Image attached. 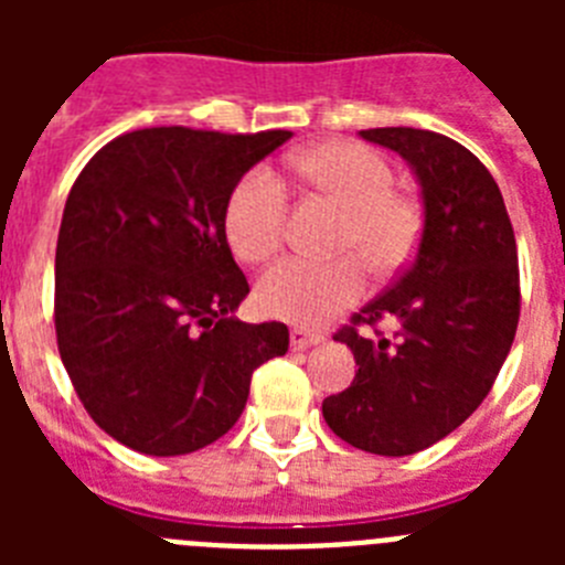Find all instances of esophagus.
I'll return each mask as SVG.
<instances>
[{
	"mask_svg": "<svg viewBox=\"0 0 565 565\" xmlns=\"http://www.w3.org/2000/svg\"><path fill=\"white\" fill-rule=\"evenodd\" d=\"M322 342V333L308 331V328H291V348L294 351H302V348H311V344Z\"/></svg>",
	"mask_w": 565,
	"mask_h": 565,
	"instance_id": "esophagus-1",
	"label": "esophagus"
}]
</instances>
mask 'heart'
I'll list each match as a JSON object with an SVG mask.
<instances>
[{"label":"heart","instance_id":"1","mask_svg":"<svg viewBox=\"0 0 565 565\" xmlns=\"http://www.w3.org/2000/svg\"><path fill=\"white\" fill-rule=\"evenodd\" d=\"M311 186L344 209L339 248L356 252L379 277L411 263L422 237V206L396 192V174L382 154L353 141H328L291 158ZM288 221V186L274 169L257 167L239 178L226 206V234L246 263H266L282 246ZM359 256V257H360ZM358 257V258H359ZM348 257H288L268 268L257 286L263 313L294 326H322L364 294V264Z\"/></svg>","mask_w":565,"mask_h":565}]
</instances>
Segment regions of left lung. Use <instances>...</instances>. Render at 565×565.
Here are the masks:
<instances>
[{"mask_svg":"<svg viewBox=\"0 0 565 565\" xmlns=\"http://www.w3.org/2000/svg\"><path fill=\"white\" fill-rule=\"evenodd\" d=\"M422 183L416 257L337 337L353 351L351 387L322 402L328 427L373 456H413L450 436L495 384L521 319L515 232L501 189L476 154L413 127L362 129ZM396 318L394 342L375 326ZM374 328L376 338L359 334Z\"/></svg>","mask_w":565,"mask_h":565,"instance_id":"left-lung-1","label":"left lung"}]
</instances>
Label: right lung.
I'll list each match as a JSON object with an SVG mask.
<instances>
[{
	"label": "right lung",
	"instance_id": "right-lung-1",
	"mask_svg": "<svg viewBox=\"0 0 565 565\" xmlns=\"http://www.w3.org/2000/svg\"><path fill=\"white\" fill-rule=\"evenodd\" d=\"M288 129L149 127L98 149L64 203L56 342L84 411L147 456L226 436L252 373L288 351L282 322L234 319L248 279L226 239L239 178Z\"/></svg>",
	"mask_w": 565,
	"mask_h": 565
}]
</instances>
